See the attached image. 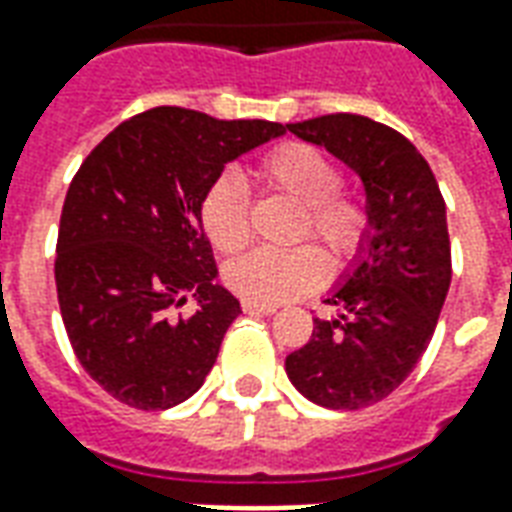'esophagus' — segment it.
<instances>
[{"label":"esophagus","mask_w":512,"mask_h":512,"mask_svg":"<svg viewBox=\"0 0 512 512\" xmlns=\"http://www.w3.org/2000/svg\"><path fill=\"white\" fill-rule=\"evenodd\" d=\"M241 310H244L246 315H274L277 307H274V304H263V301L244 299L241 301Z\"/></svg>","instance_id":"34e87169"}]
</instances>
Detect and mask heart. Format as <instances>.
I'll return each mask as SVG.
<instances>
[{
	"label": "heart",
	"mask_w": 512,
	"mask_h": 512,
	"mask_svg": "<svg viewBox=\"0 0 512 512\" xmlns=\"http://www.w3.org/2000/svg\"><path fill=\"white\" fill-rule=\"evenodd\" d=\"M255 178L304 205L296 238H318L334 260L359 252L370 216L365 202L340 191L343 169L307 142H282L257 161ZM249 191L233 172L208 183L200 202V222L219 252H238L249 244ZM326 277V257L312 244L293 249H255L224 268V282L244 299L277 304L318 288Z\"/></svg>",
	"instance_id": "1"
}]
</instances>
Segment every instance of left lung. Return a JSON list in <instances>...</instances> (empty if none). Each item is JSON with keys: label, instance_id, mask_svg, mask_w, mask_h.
<instances>
[{"label": "left lung", "instance_id": "left-lung-1", "mask_svg": "<svg viewBox=\"0 0 512 512\" xmlns=\"http://www.w3.org/2000/svg\"><path fill=\"white\" fill-rule=\"evenodd\" d=\"M362 178L370 227L334 288L337 318H315L310 343L285 359L312 403L356 411L392 395L425 354L452 279L447 208L428 161L395 128L362 115L288 123Z\"/></svg>", "mask_w": 512, "mask_h": 512}]
</instances>
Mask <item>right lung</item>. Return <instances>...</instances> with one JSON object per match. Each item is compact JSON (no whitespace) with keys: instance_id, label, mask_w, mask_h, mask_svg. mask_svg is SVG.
I'll return each mask as SVG.
<instances>
[{"instance_id":"right-lung-1","label":"right lung","mask_w":512,"mask_h":512,"mask_svg":"<svg viewBox=\"0 0 512 512\" xmlns=\"http://www.w3.org/2000/svg\"><path fill=\"white\" fill-rule=\"evenodd\" d=\"M288 131L268 120H216L156 106L84 158L57 235L62 323L95 384L142 411L202 386L241 304L216 285L200 202L224 164ZM198 307L179 312L185 293Z\"/></svg>"}]
</instances>
